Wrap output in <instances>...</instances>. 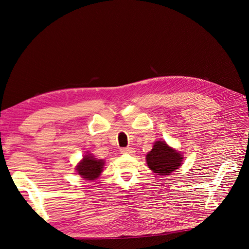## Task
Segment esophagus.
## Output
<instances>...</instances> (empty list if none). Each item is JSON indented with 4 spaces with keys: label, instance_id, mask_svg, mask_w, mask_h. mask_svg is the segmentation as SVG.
<instances>
[{
    "label": "esophagus",
    "instance_id": "34e87169",
    "mask_svg": "<svg viewBox=\"0 0 249 249\" xmlns=\"http://www.w3.org/2000/svg\"><path fill=\"white\" fill-rule=\"evenodd\" d=\"M120 153L122 154H133L134 153V148L132 147H124L120 149Z\"/></svg>",
    "mask_w": 249,
    "mask_h": 249
}]
</instances>
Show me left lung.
I'll use <instances>...</instances> for the list:
<instances>
[{"label": "left lung", "instance_id": "1", "mask_svg": "<svg viewBox=\"0 0 249 249\" xmlns=\"http://www.w3.org/2000/svg\"><path fill=\"white\" fill-rule=\"evenodd\" d=\"M183 159L182 154L165 141H156L153 149L146 155L147 166L160 176L171 175L183 164Z\"/></svg>", "mask_w": 249, "mask_h": 249}]
</instances>
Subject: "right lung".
<instances>
[{"instance_id":"1","label":"right lung","mask_w":249,"mask_h":249,"mask_svg":"<svg viewBox=\"0 0 249 249\" xmlns=\"http://www.w3.org/2000/svg\"><path fill=\"white\" fill-rule=\"evenodd\" d=\"M105 161L102 159H96L91 154L85 155L81 162L77 165L76 170L78 175L83 178L88 180L96 179L103 171Z\"/></svg>"}]
</instances>
